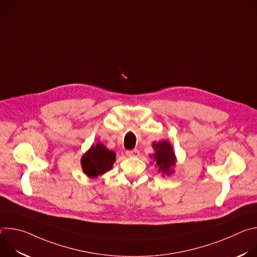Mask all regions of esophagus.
Segmentation results:
<instances>
[{"label":"esophagus","mask_w":257,"mask_h":257,"mask_svg":"<svg viewBox=\"0 0 257 257\" xmlns=\"http://www.w3.org/2000/svg\"><path fill=\"white\" fill-rule=\"evenodd\" d=\"M140 155V152L138 150H133V151H128L126 152V156L129 158H136Z\"/></svg>","instance_id":"34e87169"}]
</instances>
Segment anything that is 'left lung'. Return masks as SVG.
I'll list each match as a JSON object with an SVG mask.
<instances>
[{
	"label": "left lung",
	"mask_w": 257,
	"mask_h": 257,
	"mask_svg": "<svg viewBox=\"0 0 257 257\" xmlns=\"http://www.w3.org/2000/svg\"><path fill=\"white\" fill-rule=\"evenodd\" d=\"M155 154L151 155V159L154 160L158 172L163 176H171L174 174V167L177 163V158L173 149V145L168 140H161L159 142H153ZM153 164V163H152Z\"/></svg>",
	"instance_id": "left-lung-1"
}]
</instances>
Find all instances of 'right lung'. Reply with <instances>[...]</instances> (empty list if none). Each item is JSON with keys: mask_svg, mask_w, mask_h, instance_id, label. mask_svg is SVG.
<instances>
[{"mask_svg": "<svg viewBox=\"0 0 257 257\" xmlns=\"http://www.w3.org/2000/svg\"><path fill=\"white\" fill-rule=\"evenodd\" d=\"M116 161V154L106 149L102 143L92 144L90 149L81 158V168L83 173L94 179L113 168Z\"/></svg>", "mask_w": 257, "mask_h": 257, "instance_id": "add662e5", "label": "right lung"}]
</instances>
